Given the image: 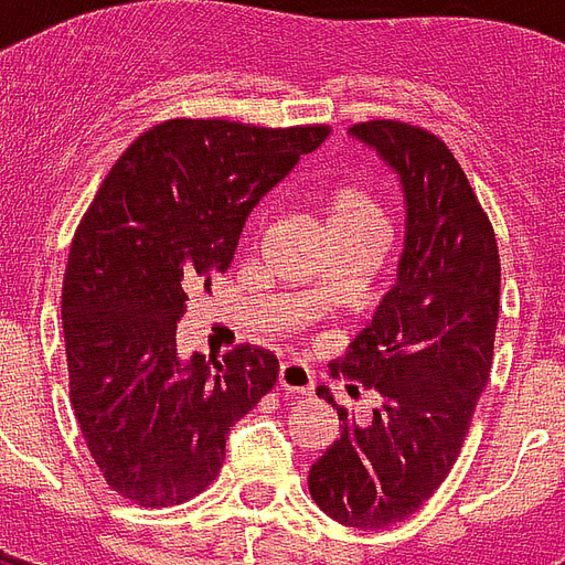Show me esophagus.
<instances>
[{
  "mask_svg": "<svg viewBox=\"0 0 565 565\" xmlns=\"http://www.w3.org/2000/svg\"><path fill=\"white\" fill-rule=\"evenodd\" d=\"M311 371L305 365H299V362H281V367H278V386L284 388V392H290V395H308L311 392Z\"/></svg>",
  "mask_w": 565,
  "mask_h": 565,
  "instance_id": "esophagus-1",
  "label": "esophagus"
}]
</instances>
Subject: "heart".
<instances>
[{"mask_svg":"<svg viewBox=\"0 0 565 565\" xmlns=\"http://www.w3.org/2000/svg\"><path fill=\"white\" fill-rule=\"evenodd\" d=\"M320 215L329 236H353V233H380L383 212L377 200L359 182H338L320 194Z\"/></svg>","mask_w":565,"mask_h":565,"instance_id":"1","label":"heart"}]
</instances>
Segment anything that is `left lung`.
I'll return each instance as SVG.
<instances>
[{"instance_id": "left-lung-1", "label": "left lung", "mask_w": 565, "mask_h": 565, "mask_svg": "<svg viewBox=\"0 0 565 565\" xmlns=\"http://www.w3.org/2000/svg\"><path fill=\"white\" fill-rule=\"evenodd\" d=\"M395 167L407 198L398 281L365 332L332 362L350 392L380 404L359 425L338 407L341 437L308 470V491L347 527L411 518L461 455L494 362L500 254L491 218L452 149L419 125L371 119L350 128Z\"/></svg>"}]
</instances>
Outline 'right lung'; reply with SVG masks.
I'll return each instance as SVG.
<instances>
[{
    "instance_id": "add662e5",
    "label": "right lung",
    "mask_w": 565,
    "mask_h": 565,
    "mask_svg": "<svg viewBox=\"0 0 565 565\" xmlns=\"http://www.w3.org/2000/svg\"><path fill=\"white\" fill-rule=\"evenodd\" d=\"M329 125L167 119L104 177L62 281L68 395L104 482L143 509L206 491L230 428L275 386L278 359L239 344L221 362L177 353L188 296L224 275L266 191Z\"/></svg>"
}]
</instances>
